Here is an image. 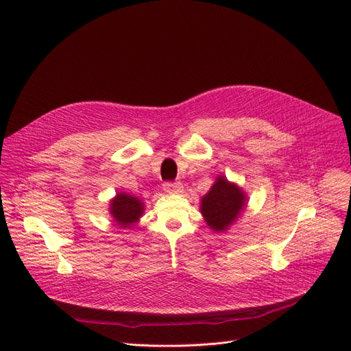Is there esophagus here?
<instances>
[{"label":"esophagus","instance_id":"esophagus-1","mask_svg":"<svg viewBox=\"0 0 351 351\" xmlns=\"http://www.w3.org/2000/svg\"><path fill=\"white\" fill-rule=\"evenodd\" d=\"M164 192L168 195H177V193H182L183 192V184L178 183V182H168L164 184Z\"/></svg>","mask_w":351,"mask_h":351}]
</instances>
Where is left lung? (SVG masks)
Returning <instances> with one entry per match:
<instances>
[{"label": "left lung", "mask_w": 351, "mask_h": 351, "mask_svg": "<svg viewBox=\"0 0 351 351\" xmlns=\"http://www.w3.org/2000/svg\"><path fill=\"white\" fill-rule=\"evenodd\" d=\"M247 200L239 184L228 182L226 176H218L209 192L200 199V214L212 231L226 232L243 215Z\"/></svg>", "instance_id": "left-lung-1"}]
</instances>
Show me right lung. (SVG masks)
I'll return each instance as SVG.
<instances>
[{
    "mask_svg": "<svg viewBox=\"0 0 351 351\" xmlns=\"http://www.w3.org/2000/svg\"><path fill=\"white\" fill-rule=\"evenodd\" d=\"M110 215L114 222L121 228H130L141 221L145 212V204L142 199L130 193L119 192L110 200Z\"/></svg>",
    "mask_w": 351,
    "mask_h": 351,
    "instance_id": "obj_1",
    "label": "right lung"
}]
</instances>
